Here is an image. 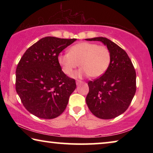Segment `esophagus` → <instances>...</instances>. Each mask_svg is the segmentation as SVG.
I'll list each match as a JSON object with an SVG mask.
<instances>
[{
	"label": "esophagus",
	"mask_w": 153,
	"mask_h": 153,
	"mask_svg": "<svg viewBox=\"0 0 153 153\" xmlns=\"http://www.w3.org/2000/svg\"><path fill=\"white\" fill-rule=\"evenodd\" d=\"M83 83V81H77L76 82V85H80V84H81V83Z\"/></svg>",
	"instance_id": "34e87169"
}]
</instances>
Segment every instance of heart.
<instances>
[{
	"mask_svg": "<svg viewBox=\"0 0 153 153\" xmlns=\"http://www.w3.org/2000/svg\"><path fill=\"white\" fill-rule=\"evenodd\" d=\"M58 62L65 74H72L79 65L81 68L75 72L74 77L89 75L92 78H97L107 70L111 62V53L105 46L82 42L71 47L69 53H60Z\"/></svg>",
	"mask_w": 153,
	"mask_h": 153,
	"instance_id": "heart-1",
	"label": "heart"
}]
</instances>
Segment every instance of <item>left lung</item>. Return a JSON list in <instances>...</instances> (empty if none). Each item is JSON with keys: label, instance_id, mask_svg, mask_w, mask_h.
Here are the masks:
<instances>
[{"label": "left lung", "instance_id": "8db88e82", "mask_svg": "<svg viewBox=\"0 0 153 153\" xmlns=\"http://www.w3.org/2000/svg\"><path fill=\"white\" fill-rule=\"evenodd\" d=\"M100 41L111 53V62L106 72L88 83L86 104L92 114L101 119H112L129 107L136 93V72L126 52L106 37L85 39Z\"/></svg>", "mask_w": 153, "mask_h": 153}]
</instances>
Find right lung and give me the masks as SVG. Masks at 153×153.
Masks as SVG:
<instances>
[{
	"label": "right lung",
	"instance_id": "1",
	"mask_svg": "<svg viewBox=\"0 0 153 153\" xmlns=\"http://www.w3.org/2000/svg\"><path fill=\"white\" fill-rule=\"evenodd\" d=\"M76 39L46 37L29 47L16 70V91L24 107L43 119L59 116L66 108L76 82L58 62L59 53Z\"/></svg>",
	"mask_w": 153,
	"mask_h": 153
}]
</instances>
